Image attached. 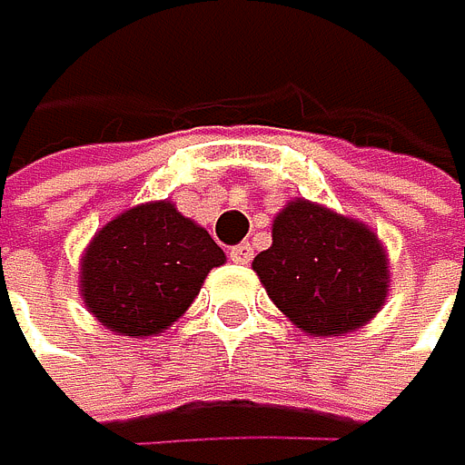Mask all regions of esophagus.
Returning <instances> with one entry per match:
<instances>
[{"label":"esophagus","instance_id":"34e87169","mask_svg":"<svg viewBox=\"0 0 465 465\" xmlns=\"http://www.w3.org/2000/svg\"><path fill=\"white\" fill-rule=\"evenodd\" d=\"M230 259L238 262V264H247L252 259V247L250 244H235V247H230Z\"/></svg>","mask_w":465,"mask_h":465}]
</instances>
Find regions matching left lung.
Returning a JSON list of instances; mask_svg holds the SVG:
<instances>
[{"label": "left lung", "instance_id": "obj_1", "mask_svg": "<svg viewBox=\"0 0 465 465\" xmlns=\"http://www.w3.org/2000/svg\"><path fill=\"white\" fill-rule=\"evenodd\" d=\"M252 271L276 309L317 338L361 329L387 297V259L372 230L309 201L276 215L273 244Z\"/></svg>", "mask_w": 465, "mask_h": 465}]
</instances>
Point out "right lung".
Wrapping results in <instances>:
<instances>
[{
  "mask_svg": "<svg viewBox=\"0 0 465 465\" xmlns=\"http://www.w3.org/2000/svg\"><path fill=\"white\" fill-rule=\"evenodd\" d=\"M223 264L203 227L160 201L127 209L98 230L81 264V297L110 331L145 338L174 323Z\"/></svg>",
  "mask_w": 465,
  "mask_h": 465,
  "instance_id": "add662e5",
  "label": "right lung"
}]
</instances>
